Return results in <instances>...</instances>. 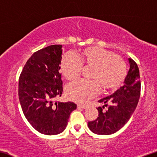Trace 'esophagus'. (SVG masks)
<instances>
[{
    "mask_svg": "<svg viewBox=\"0 0 157 157\" xmlns=\"http://www.w3.org/2000/svg\"><path fill=\"white\" fill-rule=\"evenodd\" d=\"M86 106L84 105H78V109H86Z\"/></svg>",
    "mask_w": 157,
    "mask_h": 157,
    "instance_id": "obj_1",
    "label": "esophagus"
}]
</instances>
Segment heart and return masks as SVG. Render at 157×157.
Here are the masks:
<instances>
[{
  "label": "heart",
  "mask_w": 157,
  "mask_h": 157,
  "mask_svg": "<svg viewBox=\"0 0 157 157\" xmlns=\"http://www.w3.org/2000/svg\"><path fill=\"white\" fill-rule=\"evenodd\" d=\"M83 65L93 67L90 78L93 80L78 79L67 86L65 92L71 101L85 104L105 90H115L121 85L127 74L126 64L115 53L99 47L83 49L77 56L67 53L60 60V71L65 78L72 80L80 75Z\"/></svg>",
  "instance_id": "1"
}]
</instances>
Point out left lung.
<instances>
[{"mask_svg": "<svg viewBox=\"0 0 157 157\" xmlns=\"http://www.w3.org/2000/svg\"><path fill=\"white\" fill-rule=\"evenodd\" d=\"M130 70L123 86L109 97L99 100L104 104L98 107L99 116L94 121L88 122L91 131L98 135H111L122 128L130 120L136 109L140 96V71L136 63L128 59ZM105 107L108 109L104 112Z\"/></svg>", "mask_w": 157, "mask_h": 157, "instance_id": "left-lung-1", "label": "left lung"}]
</instances>
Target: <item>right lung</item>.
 Wrapping results in <instances>:
<instances>
[{
  "label": "right lung",
  "mask_w": 157,
  "mask_h": 157,
  "mask_svg": "<svg viewBox=\"0 0 157 157\" xmlns=\"http://www.w3.org/2000/svg\"><path fill=\"white\" fill-rule=\"evenodd\" d=\"M62 45H51L34 52L23 67L19 78L18 96L23 113L32 127L44 135L62 132L73 102H60L63 82L60 69Z\"/></svg>",
  "instance_id": "obj_1"
}]
</instances>
